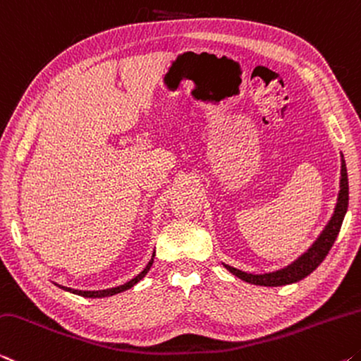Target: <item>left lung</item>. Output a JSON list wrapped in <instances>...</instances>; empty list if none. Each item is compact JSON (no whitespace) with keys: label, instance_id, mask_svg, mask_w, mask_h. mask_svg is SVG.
Wrapping results in <instances>:
<instances>
[{"label":"left lung","instance_id":"8db88e82","mask_svg":"<svg viewBox=\"0 0 361 361\" xmlns=\"http://www.w3.org/2000/svg\"><path fill=\"white\" fill-rule=\"evenodd\" d=\"M339 193H338V203L331 219L328 221L326 226L322 230V233L318 235V238L312 243V246L304 254L293 261L286 267L280 270L269 271V274H247L240 269H235L232 265L224 264L230 274L238 276L246 283L259 286H283V285H291L299 280L305 279L307 275H310L318 265H320L324 257L328 256L331 246L334 245L336 238H338L339 230L344 221L345 212L348 208V179H347V168H345V159L344 155L341 153V180H339Z\"/></svg>","mask_w":361,"mask_h":361}]
</instances>
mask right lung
<instances>
[{"label":"right lung","mask_w":361,"mask_h":361,"mask_svg":"<svg viewBox=\"0 0 361 361\" xmlns=\"http://www.w3.org/2000/svg\"><path fill=\"white\" fill-rule=\"evenodd\" d=\"M153 259H155V251L152 254V259L149 261V264L145 265V269L140 271L137 276H134L133 280L126 281L125 285H120L116 288H109V289H100V291H81V289H73V288H67V286H62V285H57L59 288H62L63 291H68V293H73V294H78V296L82 298H110V296H115V294H120L123 291H126V289H131L133 286L137 285V283L144 279V276L149 274V270L152 269V264H153Z\"/></svg>","instance_id":"1"}]
</instances>
